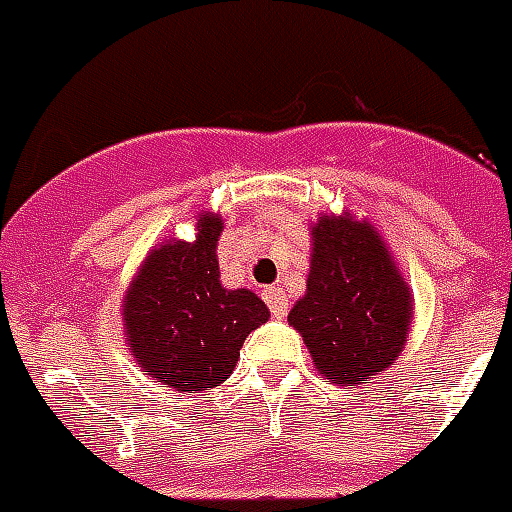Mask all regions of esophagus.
Returning a JSON list of instances; mask_svg holds the SVG:
<instances>
[{"label":"esophagus","instance_id":"1","mask_svg":"<svg viewBox=\"0 0 512 512\" xmlns=\"http://www.w3.org/2000/svg\"><path fill=\"white\" fill-rule=\"evenodd\" d=\"M263 298H266L268 309H271L274 317H279V320H282V317L287 314V309H290V306H287V295L282 287H266V290H263Z\"/></svg>","mask_w":512,"mask_h":512}]
</instances>
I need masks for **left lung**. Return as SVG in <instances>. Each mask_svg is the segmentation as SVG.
Instances as JSON below:
<instances>
[{
  "label": "left lung",
  "mask_w": 512,
  "mask_h": 512,
  "mask_svg": "<svg viewBox=\"0 0 512 512\" xmlns=\"http://www.w3.org/2000/svg\"><path fill=\"white\" fill-rule=\"evenodd\" d=\"M287 323L331 385H361L399 358L412 295L377 227L352 214L314 222L306 295Z\"/></svg>",
  "instance_id": "8db88e82"
}]
</instances>
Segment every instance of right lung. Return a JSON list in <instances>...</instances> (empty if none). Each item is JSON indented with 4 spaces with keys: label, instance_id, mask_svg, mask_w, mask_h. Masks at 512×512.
Listing matches in <instances>:
<instances>
[{
    "label": "right lung",
    "instance_id": "right-lung-1",
    "mask_svg": "<svg viewBox=\"0 0 512 512\" xmlns=\"http://www.w3.org/2000/svg\"><path fill=\"white\" fill-rule=\"evenodd\" d=\"M219 214H200L195 241L151 249L124 295V331L135 361L162 385L203 393L225 382L249 333L268 320L252 290L219 282Z\"/></svg>",
    "mask_w": 512,
    "mask_h": 512
}]
</instances>
